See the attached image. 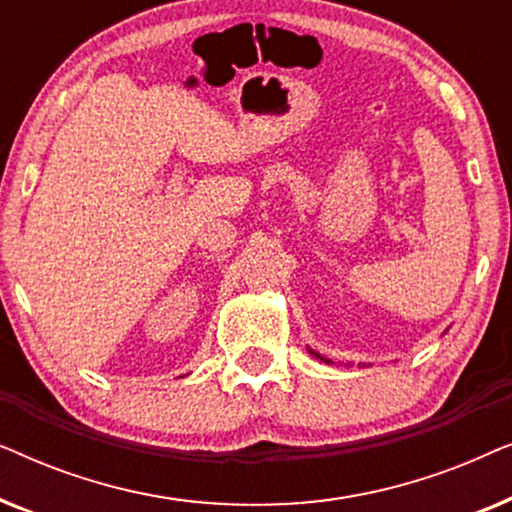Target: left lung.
<instances>
[{"mask_svg":"<svg viewBox=\"0 0 512 512\" xmlns=\"http://www.w3.org/2000/svg\"><path fill=\"white\" fill-rule=\"evenodd\" d=\"M310 352H312V349H310ZM314 356H317V359H321V361H326V363H333L331 359H324V356H321V354H317V352H312Z\"/></svg>","mask_w":512,"mask_h":512,"instance_id":"1","label":"left lung"}]
</instances>
